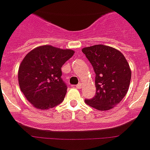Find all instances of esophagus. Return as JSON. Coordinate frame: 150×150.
Instances as JSON below:
<instances>
[{
  "instance_id": "1",
  "label": "esophagus",
  "mask_w": 150,
  "mask_h": 150,
  "mask_svg": "<svg viewBox=\"0 0 150 150\" xmlns=\"http://www.w3.org/2000/svg\"><path fill=\"white\" fill-rule=\"evenodd\" d=\"M76 87H77L78 88H81V83L78 84L77 86H76Z\"/></svg>"
}]
</instances>
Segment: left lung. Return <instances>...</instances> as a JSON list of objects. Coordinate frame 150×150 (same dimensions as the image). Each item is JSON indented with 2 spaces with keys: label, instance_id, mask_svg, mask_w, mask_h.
Returning <instances> with one entry per match:
<instances>
[{
  "label": "left lung",
  "instance_id": "8db88e82",
  "mask_svg": "<svg viewBox=\"0 0 150 150\" xmlns=\"http://www.w3.org/2000/svg\"><path fill=\"white\" fill-rule=\"evenodd\" d=\"M96 73V96L86 103L99 111L117 105L129 87L132 71L125 56L119 50L104 45L81 49Z\"/></svg>",
  "mask_w": 150,
  "mask_h": 150
}]
</instances>
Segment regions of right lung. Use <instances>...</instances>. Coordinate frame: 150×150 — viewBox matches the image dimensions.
I'll use <instances>...</instances> for the list:
<instances>
[{"mask_svg":"<svg viewBox=\"0 0 150 150\" xmlns=\"http://www.w3.org/2000/svg\"><path fill=\"white\" fill-rule=\"evenodd\" d=\"M74 53L73 50L45 45L34 48L23 58L18 83L32 106L46 110L64 100L68 88L61 78V68Z\"/></svg>","mask_w":150,"mask_h":150,"instance_id":"obj_1","label":"right lung"}]
</instances>
